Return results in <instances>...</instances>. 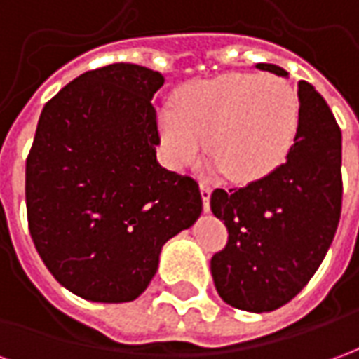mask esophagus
I'll return each mask as SVG.
<instances>
[{
    "instance_id": "obj_1",
    "label": "esophagus",
    "mask_w": 359,
    "mask_h": 359,
    "mask_svg": "<svg viewBox=\"0 0 359 359\" xmlns=\"http://www.w3.org/2000/svg\"><path fill=\"white\" fill-rule=\"evenodd\" d=\"M200 192H202V200H203V211L208 213L210 211V198L211 192H213V188H211L210 182H200Z\"/></svg>"
}]
</instances>
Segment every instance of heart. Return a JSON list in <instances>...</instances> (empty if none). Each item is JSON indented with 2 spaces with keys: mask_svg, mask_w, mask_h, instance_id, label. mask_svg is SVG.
<instances>
[{
  "mask_svg": "<svg viewBox=\"0 0 359 359\" xmlns=\"http://www.w3.org/2000/svg\"><path fill=\"white\" fill-rule=\"evenodd\" d=\"M300 128V100L275 74H221L182 86L177 105L157 111L165 163L187 169L205 149L210 169L236 182L267 177L285 163Z\"/></svg>",
  "mask_w": 359,
  "mask_h": 359,
  "instance_id": "b5f03b06",
  "label": "heart"
}]
</instances>
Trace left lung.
I'll return each mask as SVG.
<instances>
[{
  "label": "left lung",
  "mask_w": 359,
  "mask_h": 359,
  "mask_svg": "<svg viewBox=\"0 0 359 359\" xmlns=\"http://www.w3.org/2000/svg\"><path fill=\"white\" fill-rule=\"evenodd\" d=\"M259 71L288 76L257 63ZM300 128L286 161L234 190H213L211 211L229 242L211 257L219 296L236 309L264 313L285 306L313 277L331 246L342 208V134L309 82H298Z\"/></svg>",
  "instance_id": "8db88e82"
}]
</instances>
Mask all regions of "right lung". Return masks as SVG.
I'll use <instances>...</instances> for the list:
<instances>
[{
    "label": "right lung",
    "mask_w": 359,
    "mask_h": 359,
    "mask_svg": "<svg viewBox=\"0 0 359 359\" xmlns=\"http://www.w3.org/2000/svg\"><path fill=\"white\" fill-rule=\"evenodd\" d=\"M163 74L113 63L42 109L27 159L28 229L59 285L90 302H133L163 244L202 213L194 179L159 165L151 97Z\"/></svg>",
    "instance_id": "add662e5"
}]
</instances>
